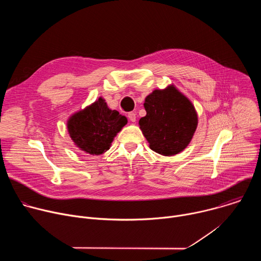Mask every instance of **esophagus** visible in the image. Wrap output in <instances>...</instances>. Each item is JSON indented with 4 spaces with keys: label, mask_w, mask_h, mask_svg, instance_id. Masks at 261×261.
<instances>
[{
    "label": "esophagus",
    "mask_w": 261,
    "mask_h": 261,
    "mask_svg": "<svg viewBox=\"0 0 261 261\" xmlns=\"http://www.w3.org/2000/svg\"><path fill=\"white\" fill-rule=\"evenodd\" d=\"M128 119H129L131 122H135V121H136V114H135V113H129V114H128Z\"/></svg>",
    "instance_id": "obj_1"
}]
</instances>
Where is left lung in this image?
<instances>
[{
  "instance_id": "left-lung-1",
  "label": "left lung",
  "mask_w": 261,
  "mask_h": 261,
  "mask_svg": "<svg viewBox=\"0 0 261 261\" xmlns=\"http://www.w3.org/2000/svg\"><path fill=\"white\" fill-rule=\"evenodd\" d=\"M143 105L146 116L139 120V126L152 150L164 156L181 152L197 127L192 103L174 87H168L155 90Z\"/></svg>"
}]
</instances>
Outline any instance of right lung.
Segmentation results:
<instances>
[{
  "label": "right lung",
  "instance_id": "1",
  "mask_svg": "<svg viewBox=\"0 0 261 261\" xmlns=\"http://www.w3.org/2000/svg\"><path fill=\"white\" fill-rule=\"evenodd\" d=\"M126 117L107 107L99 98L94 104L80 111L68 121L70 137L83 151L100 155L107 151L117 133L127 124Z\"/></svg>",
  "mask_w": 261,
  "mask_h": 261
}]
</instances>
